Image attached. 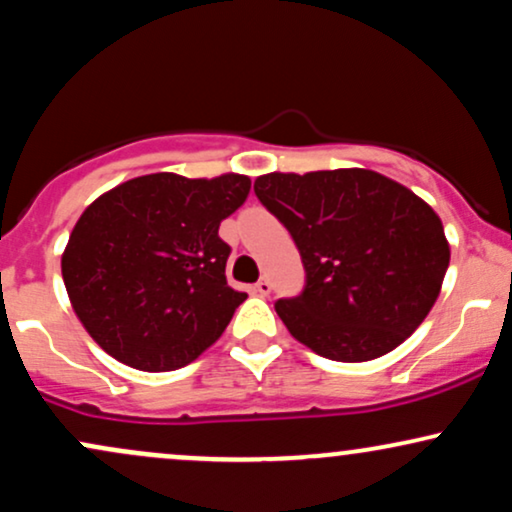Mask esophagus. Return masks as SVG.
<instances>
[{
    "label": "esophagus",
    "instance_id": "obj_1",
    "mask_svg": "<svg viewBox=\"0 0 512 512\" xmlns=\"http://www.w3.org/2000/svg\"><path fill=\"white\" fill-rule=\"evenodd\" d=\"M255 291L260 293V296H269V291H272V284H269L267 276H262V279L257 281V284H255Z\"/></svg>",
    "mask_w": 512,
    "mask_h": 512
}]
</instances>
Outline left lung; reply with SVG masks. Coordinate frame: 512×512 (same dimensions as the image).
<instances>
[{
    "mask_svg": "<svg viewBox=\"0 0 512 512\" xmlns=\"http://www.w3.org/2000/svg\"><path fill=\"white\" fill-rule=\"evenodd\" d=\"M255 195L301 252L303 291L274 303L298 342L361 363L424 322L450 264L443 223L424 199L363 168L269 173Z\"/></svg>",
    "mask_w": 512,
    "mask_h": 512,
    "instance_id": "1",
    "label": "left lung"
}]
</instances>
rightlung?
<instances>
[{
    "label": "right lung",
    "mask_w": 512,
    "mask_h": 512,
    "mask_svg": "<svg viewBox=\"0 0 512 512\" xmlns=\"http://www.w3.org/2000/svg\"><path fill=\"white\" fill-rule=\"evenodd\" d=\"M250 195L248 175L151 173L105 192L76 221L62 279L81 325L125 366L163 373L221 337L248 293L226 281L219 226Z\"/></svg>",
    "instance_id": "1"
}]
</instances>
